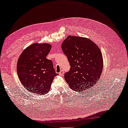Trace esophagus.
<instances>
[{
  "instance_id": "obj_1",
  "label": "esophagus",
  "mask_w": 128,
  "mask_h": 128,
  "mask_svg": "<svg viewBox=\"0 0 128 128\" xmlns=\"http://www.w3.org/2000/svg\"><path fill=\"white\" fill-rule=\"evenodd\" d=\"M59 74L60 75H61V76H62V75L64 74V70H61L60 72L59 73Z\"/></svg>"
}]
</instances>
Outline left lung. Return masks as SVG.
<instances>
[{"mask_svg":"<svg viewBox=\"0 0 128 128\" xmlns=\"http://www.w3.org/2000/svg\"><path fill=\"white\" fill-rule=\"evenodd\" d=\"M70 69L64 79L76 92L85 91L97 83L102 73L103 59L101 51L94 42L82 37H67L61 45Z\"/></svg>","mask_w":128,"mask_h":128,"instance_id":"8db88e82","label":"left lung"}]
</instances>
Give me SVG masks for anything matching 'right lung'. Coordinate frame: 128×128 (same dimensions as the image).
Instances as JSON below:
<instances>
[{"label":"right lung","mask_w":128,"mask_h":128,"mask_svg":"<svg viewBox=\"0 0 128 128\" xmlns=\"http://www.w3.org/2000/svg\"><path fill=\"white\" fill-rule=\"evenodd\" d=\"M52 46L34 43L26 48L18 61L17 72L22 86L29 92L43 95L48 93L56 73L51 60L46 59Z\"/></svg>","instance_id":"right-lung-1"}]
</instances>
